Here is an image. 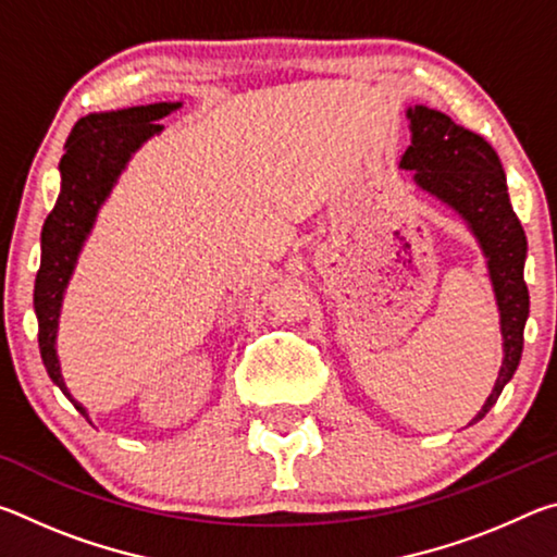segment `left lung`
<instances>
[{
    "instance_id": "obj_1",
    "label": "left lung",
    "mask_w": 557,
    "mask_h": 557,
    "mask_svg": "<svg viewBox=\"0 0 557 557\" xmlns=\"http://www.w3.org/2000/svg\"><path fill=\"white\" fill-rule=\"evenodd\" d=\"M405 117L410 120L412 137L398 166L412 172L418 188L449 206L467 223L484 252L494 287L504 361L492 395L471 418V422H479L494 408L504 385L513 379L523 354L528 319V287L523 280L525 233L508 201L502 159L482 135L465 129L445 112L428 106L408 108Z\"/></svg>"
}]
</instances>
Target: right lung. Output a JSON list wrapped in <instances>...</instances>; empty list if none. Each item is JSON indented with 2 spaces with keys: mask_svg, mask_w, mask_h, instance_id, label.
Here are the masks:
<instances>
[{
  "mask_svg": "<svg viewBox=\"0 0 557 557\" xmlns=\"http://www.w3.org/2000/svg\"><path fill=\"white\" fill-rule=\"evenodd\" d=\"M182 102H152L108 112H90L75 122L65 154L59 162L61 191L41 228V265L34 285V312L39 319V351L49 379L59 385L75 410L90 422L88 410L65 388L55 338L65 289L78 265L102 203L110 199L120 174L147 139L164 129L159 120L172 115Z\"/></svg>",
  "mask_w": 557,
  "mask_h": 557,
  "instance_id": "add662e5",
  "label": "right lung"
}]
</instances>
